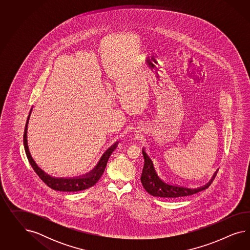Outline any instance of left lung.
Returning <instances> with one entry per match:
<instances>
[{
    "label": "left lung",
    "mask_w": 250,
    "mask_h": 250,
    "mask_svg": "<svg viewBox=\"0 0 250 250\" xmlns=\"http://www.w3.org/2000/svg\"><path fill=\"white\" fill-rule=\"evenodd\" d=\"M142 153L144 156L145 164L143 170H142V175H141V182H142L144 189L152 196L161 197V198H167V199H175V198H179V197L189 196V195L195 194L199 191L207 189L211 185V183L217 173V172H215L214 174L212 175V179L205 185L198 187L195 189H190V188H186L183 186L169 184L167 182H163L158 176L156 170H155V167L153 166L151 159L146 153L145 149H142Z\"/></svg>",
    "instance_id": "8db88e82"
}]
</instances>
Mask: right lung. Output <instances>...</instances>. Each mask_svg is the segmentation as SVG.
Listing matches in <instances>:
<instances>
[{"label":"right lung","mask_w":250,"mask_h":250,"mask_svg":"<svg viewBox=\"0 0 250 250\" xmlns=\"http://www.w3.org/2000/svg\"><path fill=\"white\" fill-rule=\"evenodd\" d=\"M31 108L29 115L27 117L25 127H24V133H23V146H24V150L26 157L28 159V161L30 163L31 166L36 171V173L38 175V177L45 182V184L55 190H61V191H79V190H83V189H89L92 187L93 185L96 184L98 182L102 175L104 174V171L105 169L108 159L110 158L111 154L113 153L114 149L116 148L118 142L114 143L111 147H109L104 154L101 157L99 160L97 165L92 168L90 172L79 176V177H74V178H56L52 177L50 175L45 173L44 170H42L38 164L35 162V160L31 156L29 148H28V144H27V127H28V123H29V118H30L31 113H32Z\"/></svg>","instance_id":"1"}]
</instances>
